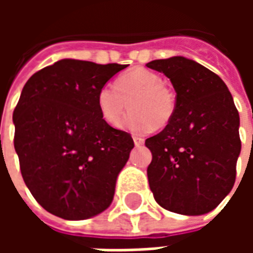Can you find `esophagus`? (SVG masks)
<instances>
[{"label":"esophagus","instance_id":"1","mask_svg":"<svg viewBox=\"0 0 253 253\" xmlns=\"http://www.w3.org/2000/svg\"><path fill=\"white\" fill-rule=\"evenodd\" d=\"M132 139H134V145H135V146H142L143 142H145V141H143V138L137 137V135H135V137H132Z\"/></svg>","mask_w":253,"mask_h":253}]
</instances>
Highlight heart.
<instances>
[{"label": "heart", "instance_id": "obj_1", "mask_svg": "<svg viewBox=\"0 0 253 253\" xmlns=\"http://www.w3.org/2000/svg\"><path fill=\"white\" fill-rule=\"evenodd\" d=\"M130 105V114L122 122V128L142 134L165 127L176 111V94L157 73L137 67L116 78L115 86L103 85L97 92L100 115L110 126L118 127Z\"/></svg>", "mask_w": 253, "mask_h": 253}]
</instances>
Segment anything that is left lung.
Returning <instances> with one entry per match:
<instances>
[{
	"label": "left lung",
	"instance_id": "8db88e82",
	"mask_svg": "<svg viewBox=\"0 0 253 253\" xmlns=\"http://www.w3.org/2000/svg\"><path fill=\"white\" fill-rule=\"evenodd\" d=\"M146 66L164 73L176 92V111L165 128L145 141L152 152L148 179L165 210L202 215L232 191L241 152L239 111L221 78L184 57Z\"/></svg>",
	"mask_w": 253,
	"mask_h": 253
}]
</instances>
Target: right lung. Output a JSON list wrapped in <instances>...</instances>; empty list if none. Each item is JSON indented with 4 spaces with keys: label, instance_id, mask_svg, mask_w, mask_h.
<instances>
[{
    "label": "right lung",
    "instance_id": "right-lung-1",
    "mask_svg": "<svg viewBox=\"0 0 253 253\" xmlns=\"http://www.w3.org/2000/svg\"><path fill=\"white\" fill-rule=\"evenodd\" d=\"M127 65L61 59L27 81L13 112L20 169L38 203L63 219L108 209L134 141L111 127L97 92Z\"/></svg>",
    "mask_w": 253,
    "mask_h": 253
}]
</instances>
